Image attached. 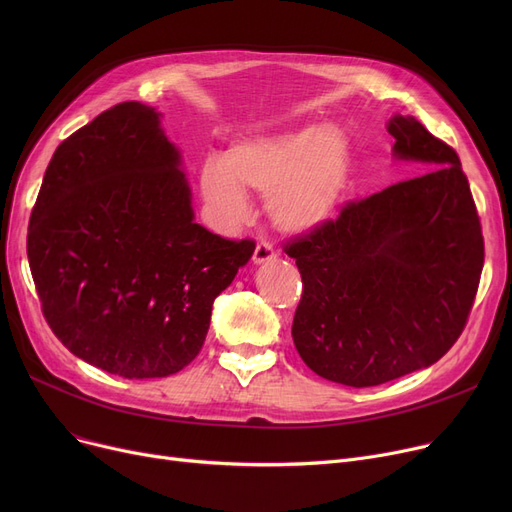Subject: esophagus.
<instances>
[{"label": "esophagus", "mask_w": 512, "mask_h": 512, "mask_svg": "<svg viewBox=\"0 0 512 512\" xmlns=\"http://www.w3.org/2000/svg\"><path fill=\"white\" fill-rule=\"evenodd\" d=\"M274 257H276V249H274L272 242L259 240L257 247H255V253H253V261L255 263H263V261H270Z\"/></svg>", "instance_id": "esophagus-1"}]
</instances>
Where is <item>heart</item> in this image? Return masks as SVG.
<instances>
[{"label": "heart", "instance_id": "b5f03b06", "mask_svg": "<svg viewBox=\"0 0 512 512\" xmlns=\"http://www.w3.org/2000/svg\"><path fill=\"white\" fill-rule=\"evenodd\" d=\"M348 174V147L336 132L305 126L232 147L201 174L205 199L226 215L247 209L242 188L270 195L280 226L307 230L334 213Z\"/></svg>", "mask_w": 512, "mask_h": 512}]
</instances>
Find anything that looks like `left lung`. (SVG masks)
Returning <instances> with one entry per match:
<instances>
[{
  "label": "left lung",
  "mask_w": 512,
  "mask_h": 512,
  "mask_svg": "<svg viewBox=\"0 0 512 512\" xmlns=\"http://www.w3.org/2000/svg\"><path fill=\"white\" fill-rule=\"evenodd\" d=\"M388 132L396 157L438 166L348 201L282 247L303 280L294 346L321 378L353 388L442 359L467 326L486 257L456 151L413 116H394Z\"/></svg>",
  "instance_id": "8db88e82"
}]
</instances>
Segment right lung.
<instances>
[{"mask_svg":"<svg viewBox=\"0 0 512 512\" xmlns=\"http://www.w3.org/2000/svg\"><path fill=\"white\" fill-rule=\"evenodd\" d=\"M253 251V238L195 224L178 151L139 101L60 143L26 234L51 332L128 380L166 378L199 355L215 297Z\"/></svg>","mask_w":512,"mask_h":512,"instance_id":"right-lung-1","label":"right lung"}]
</instances>
